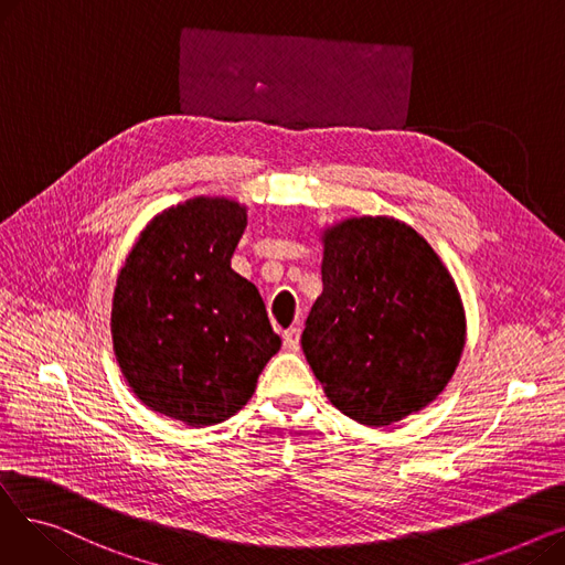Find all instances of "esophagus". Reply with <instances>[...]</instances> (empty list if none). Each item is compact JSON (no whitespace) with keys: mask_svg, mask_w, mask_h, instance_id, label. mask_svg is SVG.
Masks as SVG:
<instances>
[{"mask_svg":"<svg viewBox=\"0 0 565 565\" xmlns=\"http://www.w3.org/2000/svg\"><path fill=\"white\" fill-rule=\"evenodd\" d=\"M284 348L290 352L300 350V328H290L284 332Z\"/></svg>","mask_w":565,"mask_h":565,"instance_id":"esophagus-1","label":"esophagus"}]
</instances>
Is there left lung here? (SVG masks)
<instances>
[{
    "label": "left lung",
    "mask_w": 565,
    "mask_h": 565,
    "mask_svg": "<svg viewBox=\"0 0 565 565\" xmlns=\"http://www.w3.org/2000/svg\"><path fill=\"white\" fill-rule=\"evenodd\" d=\"M322 292L305 358L324 396L364 426L430 405L465 348V309L447 265L394 217H350L322 231Z\"/></svg>",
    "instance_id": "8db88e82"
}]
</instances>
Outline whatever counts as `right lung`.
<instances>
[{
    "label": "right lung",
    "instance_id": "add662e5",
    "mask_svg": "<svg viewBox=\"0 0 565 565\" xmlns=\"http://www.w3.org/2000/svg\"><path fill=\"white\" fill-rule=\"evenodd\" d=\"M245 226L243 203L188 199L146 224L116 277L111 343L126 382L192 428L243 409L281 348L258 288L231 267Z\"/></svg>",
    "mask_w": 565,
    "mask_h": 565
}]
</instances>
